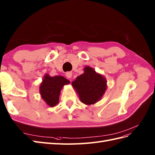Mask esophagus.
Instances as JSON below:
<instances>
[{"mask_svg": "<svg viewBox=\"0 0 155 155\" xmlns=\"http://www.w3.org/2000/svg\"><path fill=\"white\" fill-rule=\"evenodd\" d=\"M65 75L68 79H70L71 78V76H72V73H71V71H68V72L66 73Z\"/></svg>", "mask_w": 155, "mask_h": 155, "instance_id": "esophagus-1", "label": "esophagus"}]
</instances>
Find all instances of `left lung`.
Listing matches in <instances>:
<instances>
[{"mask_svg":"<svg viewBox=\"0 0 155 155\" xmlns=\"http://www.w3.org/2000/svg\"><path fill=\"white\" fill-rule=\"evenodd\" d=\"M71 84L77 90L81 101L85 104L97 103L107 89L105 78L89 66L85 68L84 73L78 76Z\"/></svg>","mask_w":155,"mask_h":155,"instance_id":"1","label":"left lung"}]
</instances>
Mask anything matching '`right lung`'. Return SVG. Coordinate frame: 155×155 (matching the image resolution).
I'll return each mask as SVG.
<instances>
[{
    "mask_svg": "<svg viewBox=\"0 0 155 155\" xmlns=\"http://www.w3.org/2000/svg\"><path fill=\"white\" fill-rule=\"evenodd\" d=\"M68 84L70 81L62 76L51 77L46 74L40 85L41 97L49 107H54L59 101L60 90Z\"/></svg>",
    "mask_w": 155,
    "mask_h": 155,
    "instance_id": "1",
    "label": "right lung"
}]
</instances>
